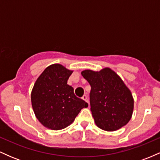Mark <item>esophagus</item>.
Returning <instances> with one entry per match:
<instances>
[{
  "label": "esophagus",
  "mask_w": 160,
  "mask_h": 160,
  "mask_svg": "<svg viewBox=\"0 0 160 160\" xmlns=\"http://www.w3.org/2000/svg\"><path fill=\"white\" fill-rule=\"evenodd\" d=\"M82 98L86 102H87V103L89 104V100H88V98H87V96H86V95H83V96L82 97Z\"/></svg>",
  "instance_id": "esophagus-1"
}]
</instances>
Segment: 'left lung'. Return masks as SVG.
<instances>
[{"label": "left lung", "mask_w": 160, "mask_h": 160, "mask_svg": "<svg viewBox=\"0 0 160 160\" xmlns=\"http://www.w3.org/2000/svg\"><path fill=\"white\" fill-rule=\"evenodd\" d=\"M81 74L91 86L90 109L96 126L108 132L126 126L132 116L134 99L120 77L110 68L84 70Z\"/></svg>", "instance_id": "8db88e82"}]
</instances>
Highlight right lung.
<instances>
[{"label":"right lung","mask_w":160,"mask_h":160,"mask_svg":"<svg viewBox=\"0 0 160 160\" xmlns=\"http://www.w3.org/2000/svg\"><path fill=\"white\" fill-rule=\"evenodd\" d=\"M72 73L60 64H53L34 82L31 94L32 108L37 119L46 128L63 129L74 122L81 109L88 107L68 84Z\"/></svg>","instance_id":"add662e5"}]
</instances>
